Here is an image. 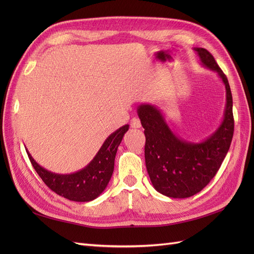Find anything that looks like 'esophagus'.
I'll return each instance as SVG.
<instances>
[{
  "instance_id": "1",
  "label": "esophagus",
  "mask_w": 254,
  "mask_h": 254,
  "mask_svg": "<svg viewBox=\"0 0 254 254\" xmlns=\"http://www.w3.org/2000/svg\"><path fill=\"white\" fill-rule=\"evenodd\" d=\"M130 126H131L132 128H140L142 125H141V121L139 119L136 118H133L131 120V122H130Z\"/></svg>"
}]
</instances>
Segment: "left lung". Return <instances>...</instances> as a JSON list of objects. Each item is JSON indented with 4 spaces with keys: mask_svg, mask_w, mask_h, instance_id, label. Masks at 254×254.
Returning <instances> with one entry per match:
<instances>
[{
    "mask_svg": "<svg viewBox=\"0 0 254 254\" xmlns=\"http://www.w3.org/2000/svg\"><path fill=\"white\" fill-rule=\"evenodd\" d=\"M201 64L216 72L226 88L225 115L220 126L202 142L180 139L167 125L156 106L141 104L137 115L144 128L145 163L153 188L171 198L199 193L216 175L232 142L234 119L232 94L227 76L210 52L195 48Z\"/></svg>",
    "mask_w": 254,
    "mask_h": 254,
    "instance_id": "obj_1",
    "label": "left lung"
}]
</instances>
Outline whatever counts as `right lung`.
<instances>
[{"instance_id":"right-lung-1","label":"right lung","mask_w":254,"mask_h":254,"mask_svg":"<svg viewBox=\"0 0 254 254\" xmlns=\"http://www.w3.org/2000/svg\"><path fill=\"white\" fill-rule=\"evenodd\" d=\"M129 129L124 125L107 137L93 160L82 170L73 174H55L38 164L26 150L37 174L56 194L68 200L87 202L94 200L108 186L114 170V160L123 136Z\"/></svg>"}]
</instances>
